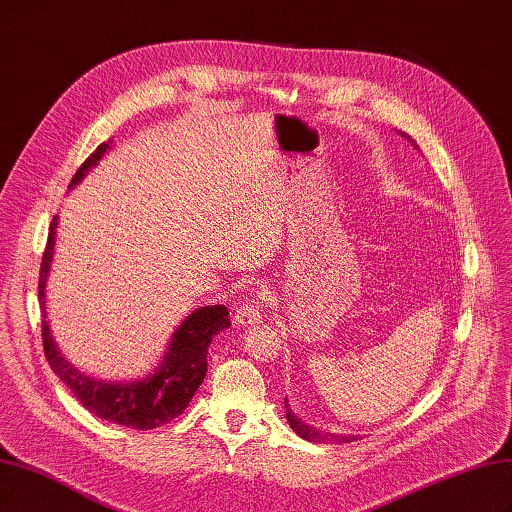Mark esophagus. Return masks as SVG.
Listing matches in <instances>:
<instances>
[{
    "instance_id": "34e87169",
    "label": "esophagus",
    "mask_w": 512,
    "mask_h": 512,
    "mask_svg": "<svg viewBox=\"0 0 512 512\" xmlns=\"http://www.w3.org/2000/svg\"><path fill=\"white\" fill-rule=\"evenodd\" d=\"M235 324L239 327H247V324H256L262 320V292H256L254 297H250L247 301L241 303V307L232 316Z\"/></svg>"
}]
</instances>
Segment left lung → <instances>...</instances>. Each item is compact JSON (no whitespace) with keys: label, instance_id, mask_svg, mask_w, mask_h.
<instances>
[{"label":"left lung","instance_id":"8db88e82","mask_svg":"<svg viewBox=\"0 0 512 512\" xmlns=\"http://www.w3.org/2000/svg\"><path fill=\"white\" fill-rule=\"evenodd\" d=\"M286 418H288V423H290L292 431H297L301 438H305V440H309V442H318V444H324V442L342 444V442H344V444H346V442L359 440V438H354V436H342V433H324V431H318L316 427L305 425L303 421H299V418L292 414V410H290V406H288V399H286Z\"/></svg>","mask_w":512,"mask_h":512}]
</instances>
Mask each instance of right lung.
Returning a JSON list of instances; mask_svg holds the SVG:
<instances>
[{
  "instance_id": "1",
  "label": "right lung",
  "mask_w": 512,
  "mask_h": 512,
  "mask_svg": "<svg viewBox=\"0 0 512 512\" xmlns=\"http://www.w3.org/2000/svg\"><path fill=\"white\" fill-rule=\"evenodd\" d=\"M108 149L106 143L98 145V149L76 170L70 188L79 183L91 166H96L98 160L104 156ZM55 226L57 220L53 218L49 228V239L40 262V280H38V299L42 307V346L44 356L49 361L51 369L64 380V384L74 393V397L81 404L94 412L96 416L111 421L117 425H128L134 429H156L177 418L185 408H188L190 399L203 384L207 374V350L213 335H218L222 329L230 327L228 309L224 305H211L200 307L194 314H190L181 322V327L175 331L173 339L168 344V352L164 361L156 369V374L147 376L141 382H128V384H113L94 380L81 371H76L53 342V335L49 331V322L44 314V286L46 275L51 269L53 258V245H55Z\"/></svg>"
}]
</instances>
